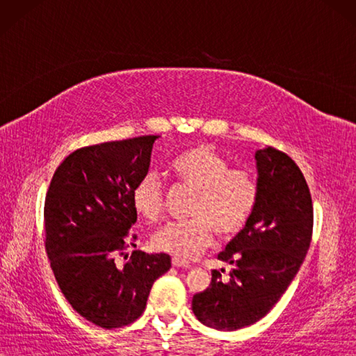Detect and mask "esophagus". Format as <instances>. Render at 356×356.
Segmentation results:
<instances>
[{"mask_svg": "<svg viewBox=\"0 0 356 356\" xmlns=\"http://www.w3.org/2000/svg\"><path fill=\"white\" fill-rule=\"evenodd\" d=\"M172 266H176V268H190L191 264L188 263L186 260L179 259V257H172Z\"/></svg>", "mask_w": 356, "mask_h": 356, "instance_id": "esophagus-1", "label": "esophagus"}]
</instances>
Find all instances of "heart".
Instances as JSON below:
<instances>
[{
    "instance_id": "b5f03b06",
    "label": "heart",
    "mask_w": 356,
    "mask_h": 356,
    "mask_svg": "<svg viewBox=\"0 0 356 356\" xmlns=\"http://www.w3.org/2000/svg\"><path fill=\"white\" fill-rule=\"evenodd\" d=\"M172 177L195 190L190 220L171 222L159 229L151 245L157 251L182 260H191L217 236L229 237L251 220L260 199V184L255 174L231 168L228 159L208 145H199L177 156L170 165ZM131 205L148 222L161 218L163 188L154 172H145L131 191Z\"/></svg>"
}]
</instances>
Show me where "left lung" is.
<instances>
[{
  "label": "left lung",
  "mask_w": 356,
  "mask_h": 356,
  "mask_svg": "<svg viewBox=\"0 0 356 356\" xmlns=\"http://www.w3.org/2000/svg\"><path fill=\"white\" fill-rule=\"evenodd\" d=\"M260 199L251 220L218 260L234 264L229 282L213 270L211 284L193 297L200 323L237 330L263 318L297 275L314 228L312 197L303 172L277 148L255 151Z\"/></svg>",
  "instance_id": "8db88e82"
}]
</instances>
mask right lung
<instances>
[{
    "label": "right lung",
    "instance_id": "1",
    "mask_svg": "<svg viewBox=\"0 0 356 356\" xmlns=\"http://www.w3.org/2000/svg\"><path fill=\"white\" fill-rule=\"evenodd\" d=\"M159 136L105 142L67 156L44 203L45 252L65 300L104 329L128 326L145 311L151 287L171 268L168 254L133 251L136 182L148 172Z\"/></svg>",
    "mask_w": 356,
    "mask_h": 356
}]
</instances>
